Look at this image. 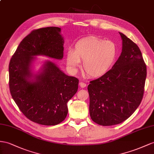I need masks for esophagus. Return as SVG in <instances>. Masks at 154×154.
<instances>
[{"label": "esophagus", "instance_id": "obj_1", "mask_svg": "<svg viewBox=\"0 0 154 154\" xmlns=\"http://www.w3.org/2000/svg\"><path fill=\"white\" fill-rule=\"evenodd\" d=\"M79 86H81V88H85L86 86V84L85 83V82H79Z\"/></svg>", "mask_w": 154, "mask_h": 154}]
</instances>
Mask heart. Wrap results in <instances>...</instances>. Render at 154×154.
Masks as SVG:
<instances>
[{
	"label": "heart",
	"mask_w": 154,
	"mask_h": 154,
	"mask_svg": "<svg viewBox=\"0 0 154 154\" xmlns=\"http://www.w3.org/2000/svg\"><path fill=\"white\" fill-rule=\"evenodd\" d=\"M118 53V47L112 41L96 37L83 38L76 43L74 51L67 52V66L71 71L76 72L83 61V69L87 75L100 77L111 69Z\"/></svg>",
	"instance_id": "b5f03b06"
}]
</instances>
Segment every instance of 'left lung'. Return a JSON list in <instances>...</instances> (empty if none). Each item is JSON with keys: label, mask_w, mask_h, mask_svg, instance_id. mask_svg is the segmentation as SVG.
I'll list each match as a JSON object with an SVG mask.
<instances>
[{"label": "left lung", "mask_w": 154, "mask_h": 154, "mask_svg": "<svg viewBox=\"0 0 154 154\" xmlns=\"http://www.w3.org/2000/svg\"><path fill=\"white\" fill-rule=\"evenodd\" d=\"M122 50L112 69L88 86L89 112L95 123L120 124L131 116L143 100L146 66L136 43L119 32Z\"/></svg>", "instance_id": "8db88e82"}]
</instances>
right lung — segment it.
I'll list each match as a JSON object with an SVG mask.
<instances>
[{"label": "right lung", "instance_id": "right-lung-1", "mask_svg": "<svg viewBox=\"0 0 154 154\" xmlns=\"http://www.w3.org/2000/svg\"><path fill=\"white\" fill-rule=\"evenodd\" d=\"M56 26L34 30L19 43L9 64L11 97L28 119L45 125L64 120L68 101L77 91L79 80L68 76L50 60L44 62L38 74L32 72L36 56L61 60L64 38Z\"/></svg>", "mask_w": 154, "mask_h": 154}]
</instances>
